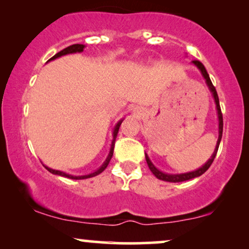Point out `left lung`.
Instances as JSON below:
<instances>
[{"instance_id": "left-lung-1", "label": "left lung", "mask_w": 249, "mask_h": 249, "mask_svg": "<svg viewBox=\"0 0 249 249\" xmlns=\"http://www.w3.org/2000/svg\"><path fill=\"white\" fill-rule=\"evenodd\" d=\"M194 66L197 67V69L200 71V73H202V76L204 79H205V83L207 85V87H209V89L211 93H212V96L214 98V102H215V107H216V111H217V119H219V138H217V142H216V145H215V149H214L212 156H211V159H209V161H207L205 164L200 166L199 169L195 170V171H192V172H186V173H178V175H171V173H165V172H162L160 171V170L156 168V166L153 164L151 160H149L148 155L145 153V158H146V162H147V165L149 170H151L153 175H154L156 178L160 179V180H163V181H169V182H181V181H186V180H190V179H194L196 178V177H199L202 176L204 172L206 171L207 169L210 168L211 164H212L214 159H215V155L217 153V149H219V145H220V142H221V138H222V131H223V118H222V113H221V107H220V102H219V96H217V93H216V89L215 87L213 86L212 81L210 79V76L209 73H207V71L205 69V67L203 66L202 62H199V61H193L192 62Z\"/></svg>"}]
</instances>
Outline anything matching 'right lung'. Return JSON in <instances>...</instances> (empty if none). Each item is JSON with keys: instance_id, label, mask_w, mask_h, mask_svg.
I'll return each instance as SVG.
<instances>
[{"instance_id": "add662e5", "label": "right lung", "mask_w": 249, "mask_h": 249, "mask_svg": "<svg viewBox=\"0 0 249 249\" xmlns=\"http://www.w3.org/2000/svg\"><path fill=\"white\" fill-rule=\"evenodd\" d=\"M85 45H83V44H73V45H70L66 47V49L60 51L59 53H56L55 55L51 57V59L49 61H53L57 59V57H61L63 55H68V54H73V53H81L84 52V49H85ZM47 61V62H49ZM122 121H124V119H121L120 121L118 122L117 124H115V127L113 129V139H112V142H111V148H110V152H108V155L107 160H105L103 164H102L100 168H98L97 170H95L94 172L89 173V175H85V176H72V175H69V173H66L63 171H60V170H54V169H51L49 168V166L44 165L45 166V169L47 170V171H50L51 173H53V175H56V176H61V177H64V178H69V179H73V180H80V179H87V178H91V177H95L97 175H100V173H102L104 171L105 169H107V166L108 165V163H110L111 159H112V155H113V149H114V144H115V138H117V135H118V131H119V128H120V125L122 124Z\"/></svg>"}]
</instances>
